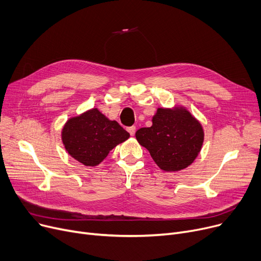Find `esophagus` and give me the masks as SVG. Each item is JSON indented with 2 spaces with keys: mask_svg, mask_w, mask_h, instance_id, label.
<instances>
[{
  "mask_svg": "<svg viewBox=\"0 0 261 261\" xmlns=\"http://www.w3.org/2000/svg\"><path fill=\"white\" fill-rule=\"evenodd\" d=\"M128 132L130 133V135H132V136H133V135L135 134V127H134V126L129 127V128H128Z\"/></svg>",
  "mask_w": 261,
  "mask_h": 261,
  "instance_id": "1",
  "label": "esophagus"
}]
</instances>
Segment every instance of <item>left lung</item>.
Here are the masks:
<instances>
[{
	"label": "left lung",
	"instance_id": "left-lung-1",
	"mask_svg": "<svg viewBox=\"0 0 261 261\" xmlns=\"http://www.w3.org/2000/svg\"><path fill=\"white\" fill-rule=\"evenodd\" d=\"M135 136L161 169L179 171L198 156L204 132L200 122L185 109L160 108L152 126L141 128Z\"/></svg>",
	"mask_w": 261,
	"mask_h": 261
}]
</instances>
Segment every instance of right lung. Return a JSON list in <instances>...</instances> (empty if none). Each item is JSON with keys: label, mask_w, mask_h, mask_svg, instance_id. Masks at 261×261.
I'll return each mask as SVG.
<instances>
[{"label": "right lung", "mask_w": 261, "mask_h": 261, "mask_svg": "<svg viewBox=\"0 0 261 261\" xmlns=\"http://www.w3.org/2000/svg\"><path fill=\"white\" fill-rule=\"evenodd\" d=\"M129 136L117 121L108 119L97 109L68 119L62 130L66 151L86 166L98 165Z\"/></svg>", "instance_id": "obj_1"}]
</instances>
